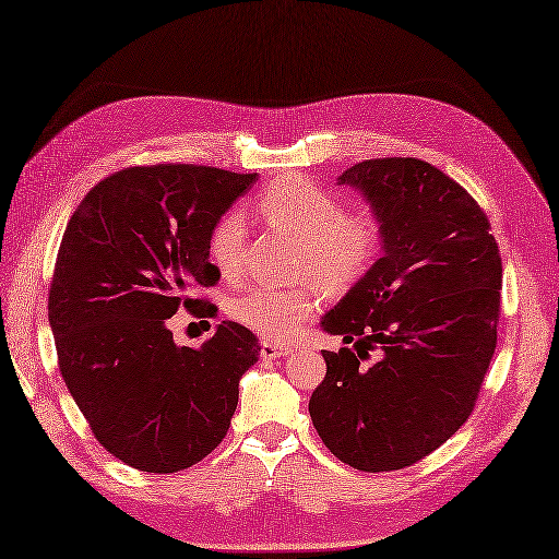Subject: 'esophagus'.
Returning a JSON list of instances; mask_svg holds the SVG:
<instances>
[{"label": "esophagus", "mask_w": 559, "mask_h": 559, "mask_svg": "<svg viewBox=\"0 0 559 559\" xmlns=\"http://www.w3.org/2000/svg\"><path fill=\"white\" fill-rule=\"evenodd\" d=\"M290 350L288 348H283V346H276V343H269V341H264L261 343V350H259V355L264 360H276V358H286Z\"/></svg>", "instance_id": "34e87169"}]
</instances>
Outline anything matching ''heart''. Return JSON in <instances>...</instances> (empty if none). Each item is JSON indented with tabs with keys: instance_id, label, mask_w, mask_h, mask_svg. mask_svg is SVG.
Returning <instances> with one entry per match:
<instances>
[{
	"instance_id": "b5f03b06",
	"label": "heart",
	"mask_w": 559,
	"mask_h": 559,
	"mask_svg": "<svg viewBox=\"0 0 559 559\" xmlns=\"http://www.w3.org/2000/svg\"><path fill=\"white\" fill-rule=\"evenodd\" d=\"M257 213L271 230L298 237L295 278H312L326 290H346L358 283L382 249L384 225L370 206L343 211L336 192L310 177L283 175L257 201ZM247 230L237 213L223 216L209 240V257L223 278L235 281L245 264ZM319 288L314 283L271 290L252 288L237 295L228 314L269 341H290L317 312Z\"/></svg>"
}]
</instances>
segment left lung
Wrapping results in <instances>:
<instances>
[{
    "mask_svg": "<svg viewBox=\"0 0 559 559\" xmlns=\"http://www.w3.org/2000/svg\"><path fill=\"white\" fill-rule=\"evenodd\" d=\"M338 185L379 213L384 254L322 317L346 346L322 353L310 415L343 463L399 471L442 447L476 406L497 346L502 259L478 201L430 163L362 160Z\"/></svg>",
    "mask_w": 559,
    "mask_h": 559,
    "instance_id": "obj_1",
    "label": "left lung"
}]
</instances>
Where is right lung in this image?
Wrapping results in <instances>:
<instances>
[{"label": "right lung", "instance_id": "add662e5", "mask_svg": "<svg viewBox=\"0 0 559 559\" xmlns=\"http://www.w3.org/2000/svg\"><path fill=\"white\" fill-rule=\"evenodd\" d=\"M257 182L206 165H136L83 197L57 252L50 329L59 372L98 442L127 466L177 473L228 435L240 377L259 338L221 322L201 348L177 346L168 319L216 286L209 240L221 216Z\"/></svg>", "mask_w": 559, "mask_h": 559}]
</instances>
